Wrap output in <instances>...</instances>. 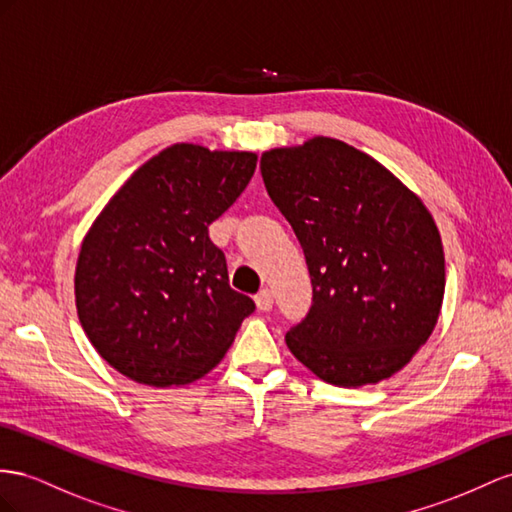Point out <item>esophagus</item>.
Masks as SVG:
<instances>
[{"instance_id":"34e87169","label":"esophagus","mask_w":512,"mask_h":512,"mask_svg":"<svg viewBox=\"0 0 512 512\" xmlns=\"http://www.w3.org/2000/svg\"><path fill=\"white\" fill-rule=\"evenodd\" d=\"M255 303H257V309L259 311H270L272 309V303H274V296L270 290H261L257 296H255Z\"/></svg>"}]
</instances>
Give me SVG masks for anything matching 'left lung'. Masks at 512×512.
<instances>
[{
	"label": "left lung",
	"instance_id": "obj_1",
	"mask_svg": "<svg viewBox=\"0 0 512 512\" xmlns=\"http://www.w3.org/2000/svg\"><path fill=\"white\" fill-rule=\"evenodd\" d=\"M259 168L313 285L287 348L337 387L402 370L435 331L445 292L441 235L422 199L368 153L326 136L270 149Z\"/></svg>",
	"mask_w": 512,
	"mask_h": 512
}]
</instances>
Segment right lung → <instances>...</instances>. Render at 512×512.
Masks as SVG:
<instances>
[{
  "instance_id": "right-lung-1",
  "label": "right lung",
  "mask_w": 512,
  "mask_h": 512,
  "mask_svg": "<svg viewBox=\"0 0 512 512\" xmlns=\"http://www.w3.org/2000/svg\"><path fill=\"white\" fill-rule=\"evenodd\" d=\"M253 151L179 142L153 155L88 229L75 307L90 344L140 385H188L216 368L253 298L231 290L207 227L244 192Z\"/></svg>"
}]
</instances>
